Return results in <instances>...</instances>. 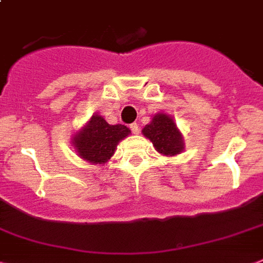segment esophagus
<instances>
[{
	"label": "esophagus",
	"mask_w": 263,
	"mask_h": 263,
	"mask_svg": "<svg viewBox=\"0 0 263 263\" xmlns=\"http://www.w3.org/2000/svg\"><path fill=\"white\" fill-rule=\"evenodd\" d=\"M130 130H132V133L133 134H138V132H140V126H138V123L137 122L130 123Z\"/></svg>",
	"instance_id": "1"
}]
</instances>
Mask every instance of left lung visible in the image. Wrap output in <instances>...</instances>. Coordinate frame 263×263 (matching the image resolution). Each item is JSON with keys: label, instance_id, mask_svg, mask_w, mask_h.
Wrapping results in <instances>:
<instances>
[{"label": "left lung", "instance_id": "left-lung-1", "mask_svg": "<svg viewBox=\"0 0 263 263\" xmlns=\"http://www.w3.org/2000/svg\"><path fill=\"white\" fill-rule=\"evenodd\" d=\"M142 134L153 142L156 151L165 156L179 155L183 151V137L171 117L157 114L142 129Z\"/></svg>", "mask_w": 263, "mask_h": 263}]
</instances>
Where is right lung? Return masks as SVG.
<instances>
[{
    "label": "right lung",
    "instance_id": "right-lung-1",
    "mask_svg": "<svg viewBox=\"0 0 263 263\" xmlns=\"http://www.w3.org/2000/svg\"><path fill=\"white\" fill-rule=\"evenodd\" d=\"M129 133L125 125H108L102 117L94 116L75 136L73 145L82 158L94 164H105L114 155L117 144Z\"/></svg>",
    "mask_w": 263,
    "mask_h": 263
}]
</instances>
